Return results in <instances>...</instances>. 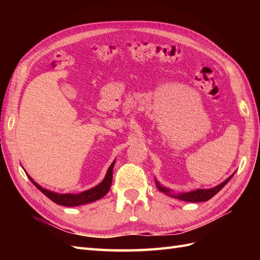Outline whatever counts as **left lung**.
I'll list each match as a JSON object with an SVG mask.
<instances>
[{
    "label": "left lung",
    "mask_w": 260,
    "mask_h": 260,
    "mask_svg": "<svg viewBox=\"0 0 260 260\" xmlns=\"http://www.w3.org/2000/svg\"><path fill=\"white\" fill-rule=\"evenodd\" d=\"M235 174V173H234ZM230 175L227 180H224L222 183L218 184L217 186L211 187V189H197L194 191H190V192H182V193H174L172 190L168 189V187L163 186L159 182L155 179V184L156 187L158 189V191L163 192L164 194H167L169 197H172L175 199H179V200L182 201H186V202H203V201H208L211 199L212 197H214L217 193L222 189V187L228 183L230 181V179L234 176Z\"/></svg>",
    "instance_id": "8db88e82"
}]
</instances>
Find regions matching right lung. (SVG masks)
<instances>
[{
    "label": "right lung",
    "instance_id": "add662e5",
    "mask_svg": "<svg viewBox=\"0 0 260 260\" xmlns=\"http://www.w3.org/2000/svg\"><path fill=\"white\" fill-rule=\"evenodd\" d=\"M114 164H115V161L110 164V167L107 170V173L105 175V178L101 183L91 187L89 190H86L80 193H76V194H74V193H57V192H52L50 190H47L45 187L39 185L30 175L27 174L26 175L32 183L54 203L60 204V206H64V207H78V206H82V204L95 202L99 200V199H102L104 196L107 194L110 189V185H112Z\"/></svg>",
    "mask_w": 260,
    "mask_h": 260
}]
</instances>
